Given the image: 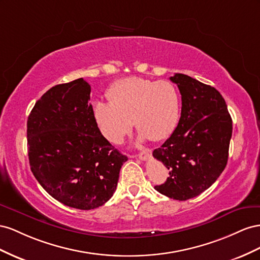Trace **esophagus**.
I'll list each match as a JSON object with an SVG mask.
<instances>
[{
	"label": "esophagus",
	"mask_w": 260,
	"mask_h": 260,
	"mask_svg": "<svg viewBox=\"0 0 260 260\" xmlns=\"http://www.w3.org/2000/svg\"><path fill=\"white\" fill-rule=\"evenodd\" d=\"M151 154V150L150 149H145L143 152H140L139 154L135 155V157H138L140 160H147L148 158L150 157Z\"/></svg>",
	"instance_id": "esophagus-1"
}]
</instances>
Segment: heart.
Returning <instances> with one entry per match:
<instances>
[{"mask_svg": "<svg viewBox=\"0 0 260 260\" xmlns=\"http://www.w3.org/2000/svg\"><path fill=\"white\" fill-rule=\"evenodd\" d=\"M110 102H95L93 116L101 134L120 145L134 122L139 139L161 142L175 129L181 101L170 81L128 77L116 81L108 91Z\"/></svg>", "mask_w": 260, "mask_h": 260, "instance_id": "heart-1", "label": "heart"}]
</instances>
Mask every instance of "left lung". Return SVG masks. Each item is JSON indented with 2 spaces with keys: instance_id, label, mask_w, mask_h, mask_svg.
I'll return each mask as SVG.
<instances>
[{
  "instance_id": "obj_1",
  "label": "left lung",
  "mask_w": 260,
  "mask_h": 260,
  "mask_svg": "<svg viewBox=\"0 0 260 260\" xmlns=\"http://www.w3.org/2000/svg\"><path fill=\"white\" fill-rule=\"evenodd\" d=\"M182 95L181 118L153 157L169 170L166 183L154 188L176 200L202 194L217 181L229 158L232 118L216 88L184 74L170 77Z\"/></svg>"
}]
</instances>
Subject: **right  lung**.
<instances>
[{
    "instance_id": "add662e5",
    "label": "right lung",
    "mask_w": 260,
    "mask_h": 260,
    "mask_svg": "<svg viewBox=\"0 0 260 260\" xmlns=\"http://www.w3.org/2000/svg\"><path fill=\"white\" fill-rule=\"evenodd\" d=\"M91 88L78 78L52 87L27 121L31 172L54 199L90 210L113 196L127 157L103 137L93 116Z\"/></svg>"
}]
</instances>
